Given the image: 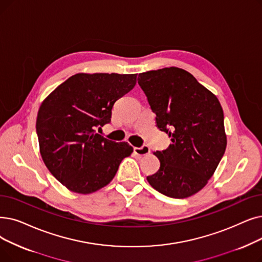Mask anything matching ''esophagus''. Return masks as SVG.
<instances>
[{
  "label": "esophagus",
  "instance_id": "34e87169",
  "mask_svg": "<svg viewBox=\"0 0 262 262\" xmlns=\"http://www.w3.org/2000/svg\"><path fill=\"white\" fill-rule=\"evenodd\" d=\"M134 153L138 156H145L150 153V147L146 145H142L140 147L135 146L134 147Z\"/></svg>",
  "mask_w": 262,
  "mask_h": 262
}]
</instances>
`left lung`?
<instances>
[{
  "mask_svg": "<svg viewBox=\"0 0 262 262\" xmlns=\"http://www.w3.org/2000/svg\"><path fill=\"white\" fill-rule=\"evenodd\" d=\"M157 127L171 143L154 154L161 162L147 182L163 195L186 198L208 183L225 153L227 139L220 101L188 72L178 67L139 74Z\"/></svg>",
  "mask_w": 262,
  "mask_h": 262,
  "instance_id": "obj_1",
  "label": "left lung"
}]
</instances>
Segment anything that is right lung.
Here are the masks:
<instances>
[{
    "label": "right lung",
    "mask_w": 262,
    "mask_h": 262,
    "mask_svg": "<svg viewBox=\"0 0 262 262\" xmlns=\"http://www.w3.org/2000/svg\"><path fill=\"white\" fill-rule=\"evenodd\" d=\"M137 75L76 74L42 101L36 120L40 154L51 174L68 189L90 194L115 178L127 142L97 134L111 122L116 101L136 84Z\"/></svg>",
    "instance_id": "obj_1"
}]
</instances>
